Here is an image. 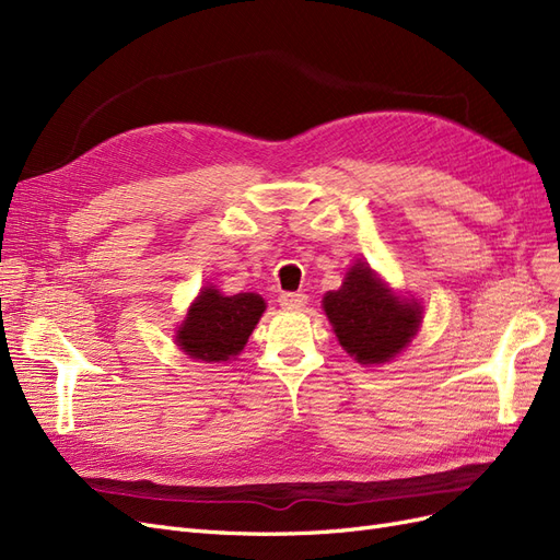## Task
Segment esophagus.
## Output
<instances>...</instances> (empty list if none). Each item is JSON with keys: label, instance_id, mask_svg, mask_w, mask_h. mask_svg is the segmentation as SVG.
Segmentation results:
<instances>
[{"label": "esophagus", "instance_id": "1", "mask_svg": "<svg viewBox=\"0 0 560 560\" xmlns=\"http://www.w3.org/2000/svg\"><path fill=\"white\" fill-rule=\"evenodd\" d=\"M278 301H280V306L287 308V311H299V308L306 306L308 296L303 294V292H282V294L278 296Z\"/></svg>", "mask_w": 560, "mask_h": 560}]
</instances>
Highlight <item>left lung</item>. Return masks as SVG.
I'll use <instances>...</instances> for the list:
<instances>
[{
	"mask_svg": "<svg viewBox=\"0 0 560 560\" xmlns=\"http://www.w3.org/2000/svg\"><path fill=\"white\" fill-rule=\"evenodd\" d=\"M338 343L360 364L395 360L418 334L422 308L416 299H401L369 268L350 266L341 290L322 299Z\"/></svg>",
	"mask_w": 560,
	"mask_h": 560,
	"instance_id": "left-lung-1",
	"label": "left lung"
}]
</instances>
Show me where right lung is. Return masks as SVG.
Segmentation results:
<instances>
[{
  "label": "right lung",
  "instance_id": "obj_1",
  "mask_svg": "<svg viewBox=\"0 0 560 560\" xmlns=\"http://www.w3.org/2000/svg\"><path fill=\"white\" fill-rule=\"evenodd\" d=\"M264 311L266 301L259 294L224 296L214 287H202L175 341L194 360L229 362L241 354Z\"/></svg>",
  "mask_w": 560,
  "mask_h": 560
}]
</instances>
